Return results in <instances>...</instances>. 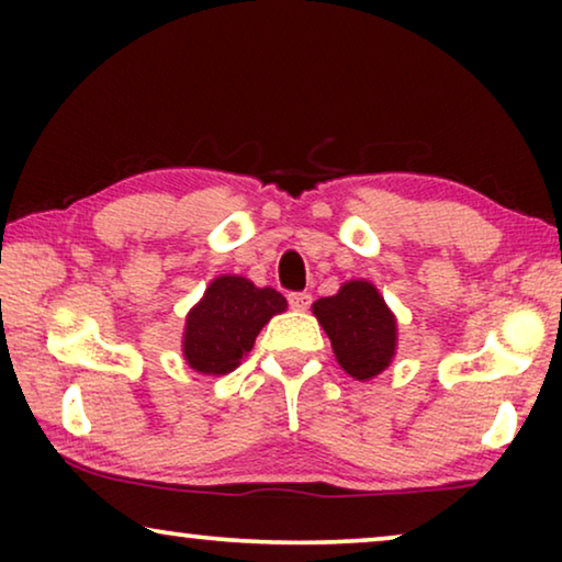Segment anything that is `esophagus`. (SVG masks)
Instances as JSON below:
<instances>
[{"label":"esophagus","mask_w":562,"mask_h":562,"mask_svg":"<svg viewBox=\"0 0 562 562\" xmlns=\"http://www.w3.org/2000/svg\"><path fill=\"white\" fill-rule=\"evenodd\" d=\"M289 304H291V310H310L312 294L310 291H291Z\"/></svg>","instance_id":"1"}]
</instances>
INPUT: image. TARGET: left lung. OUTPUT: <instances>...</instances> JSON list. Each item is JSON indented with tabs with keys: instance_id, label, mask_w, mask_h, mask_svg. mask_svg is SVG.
<instances>
[{
	"instance_id": "obj_1",
	"label": "left lung",
	"mask_w": 562,
	"mask_h": 562,
	"mask_svg": "<svg viewBox=\"0 0 562 562\" xmlns=\"http://www.w3.org/2000/svg\"><path fill=\"white\" fill-rule=\"evenodd\" d=\"M312 312L352 379L371 381L394 360L396 317L371 281L342 283L335 296L317 299Z\"/></svg>"
}]
</instances>
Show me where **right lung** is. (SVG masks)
<instances>
[{"mask_svg":"<svg viewBox=\"0 0 562 562\" xmlns=\"http://www.w3.org/2000/svg\"><path fill=\"white\" fill-rule=\"evenodd\" d=\"M283 310L286 299L276 289H258L243 276H217L187 314L183 360L204 375L235 371L266 322Z\"/></svg>","mask_w":562,"mask_h":562,"instance_id":"add662e5","label":"right lung"}]
</instances>
